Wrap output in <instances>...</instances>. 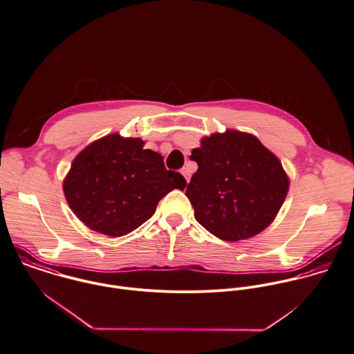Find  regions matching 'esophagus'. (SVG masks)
Returning a JSON list of instances; mask_svg holds the SVG:
<instances>
[{
	"label": "esophagus",
	"instance_id": "1",
	"mask_svg": "<svg viewBox=\"0 0 354 354\" xmlns=\"http://www.w3.org/2000/svg\"><path fill=\"white\" fill-rule=\"evenodd\" d=\"M180 172H182V175H183V176H185V179H186V180H187V182H189V180H190V171H189V169H187V168H186V167H183V168H182V171H180Z\"/></svg>",
	"mask_w": 354,
	"mask_h": 354
}]
</instances>
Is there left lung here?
I'll use <instances>...</instances> for the list:
<instances>
[{"label":"left lung","mask_w":354,"mask_h":354,"mask_svg":"<svg viewBox=\"0 0 354 354\" xmlns=\"http://www.w3.org/2000/svg\"><path fill=\"white\" fill-rule=\"evenodd\" d=\"M186 196L196 220L214 236L236 242L266 230L279 212L288 178L279 158L254 136L235 130L201 140Z\"/></svg>","instance_id":"left-lung-1"}]
</instances>
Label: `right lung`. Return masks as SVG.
<instances>
[{
	"label": "right lung",
	"mask_w": 354,
	"mask_h": 354,
	"mask_svg": "<svg viewBox=\"0 0 354 354\" xmlns=\"http://www.w3.org/2000/svg\"><path fill=\"white\" fill-rule=\"evenodd\" d=\"M186 179L168 171L162 156L143 149L141 138L106 136L72 161L64 194L72 212L93 231L122 236L138 228L171 190Z\"/></svg>",
	"instance_id": "1"
}]
</instances>
